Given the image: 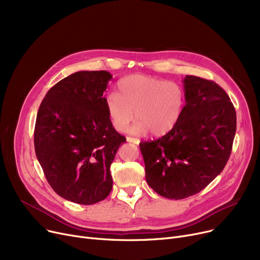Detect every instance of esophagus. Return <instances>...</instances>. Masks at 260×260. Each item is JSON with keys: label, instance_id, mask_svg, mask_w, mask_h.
<instances>
[{"label": "esophagus", "instance_id": "34e87169", "mask_svg": "<svg viewBox=\"0 0 260 260\" xmlns=\"http://www.w3.org/2000/svg\"><path fill=\"white\" fill-rule=\"evenodd\" d=\"M126 141L127 142H131V143H134V144H139L140 143V140L137 139V138H132V137H126Z\"/></svg>", "mask_w": 260, "mask_h": 260}]
</instances>
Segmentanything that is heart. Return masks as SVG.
Instances as JSON below:
<instances>
[{"instance_id": "heart-1", "label": "heart", "mask_w": 260, "mask_h": 260, "mask_svg": "<svg viewBox=\"0 0 260 260\" xmlns=\"http://www.w3.org/2000/svg\"><path fill=\"white\" fill-rule=\"evenodd\" d=\"M184 103V90L179 84L134 75L119 82L116 94L107 98L106 112L118 132H124L136 118L138 121L131 128L132 134L143 135L151 132L152 136L160 137L174 128L182 114Z\"/></svg>"}]
</instances>
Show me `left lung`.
<instances>
[{
	"instance_id": "8db88e82",
	"label": "left lung",
	"mask_w": 260,
	"mask_h": 260,
	"mask_svg": "<svg viewBox=\"0 0 260 260\" xmlns=\"http://www.w3.org/2000/svg\"><path fill=\"white\" fill-rule=\"evenodd\" d=\"M185 105L174 128L155 141L140 142L147 184L169 199L195 195L224 169L236 133V112L213 81L183 80Z\"/></svg>"
}]
</instances>
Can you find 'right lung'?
Instances as JSON below:
<instances>
[{
	"label": "right lung",
	"instance_id": "1",
	"mask_svg": "<svg viewBox=\"0 0 260 260\" xmlns=\"http://www.w3.org/2000/svg\"><path fill=\"white\" fill-rule=\"evenodd\" d=\"M108 72H78L53 85L40 105L36 155L52 189L79 204L105 199L113 187L109 169L126 141L106 112Z\"/></svg>",
	"mask_w": 260,
	"mask_h": 260
}]
</instances>
